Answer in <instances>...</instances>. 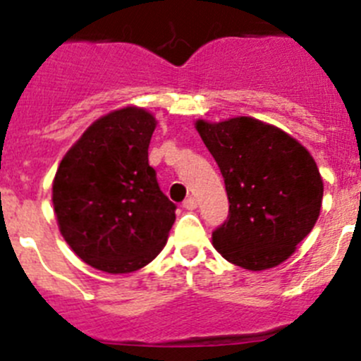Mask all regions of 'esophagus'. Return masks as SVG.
Returning <instances> with one entry per match:
<instances>
[{"instance_id": "esophagus-1", "label": "esophagus", "mask_w": 361, "mask_h": 361, "mask_svg": "<svg viewBox=\"0 0 361 361\" xmlns=\"http://www.w3.org/2000/svg\"><path fill=\"white\" fill-rule=\"evenodd\" d=\"M196 207H197V203H196V200H194V197H187V200L183 201L185 210H196Z\"/></svg>"}]
</instances>
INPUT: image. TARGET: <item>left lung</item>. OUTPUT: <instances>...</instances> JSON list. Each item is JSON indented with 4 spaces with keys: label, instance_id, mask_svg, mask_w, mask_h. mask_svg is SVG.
Returning a JSON list of instances; mask_svg holds the SVG:
<instances>
[{
    "label": "left lung",
    "instance_id": "left-lung-1",
    "mask_svg": "<svg viewBox=\"0 0 361 361\" xmlns=\"http://www.w3.org/2000/svg\"><path fill=\"white\" fill-rule=\"evenodd\" d=\"M204 146L221 169L230 214L212 233L222 257L264 271L287 260L321 214V173L290 135L252 117L197 121Z\"/></svg>",
    "mask_w": 361,
    "mask_h": 361
}]
</instances>
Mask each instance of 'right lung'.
<instances>
[{"label":"right lung","instance_id":"right-lung-1","mask_svg":"<svg viewBox=\"0 0 361 361\" xmlns=\"http://www.w3.org/2000/svg\"><path fill=\"white\" fill-rule=\"evenodd\" d=\"M157 121L126 106L90 124L62 158L53 207L62 237L85 264L126 274L154 260L176 219L147 160Z\"/></svg>","mask_w":361,"mask_h":361}]
</instances>
